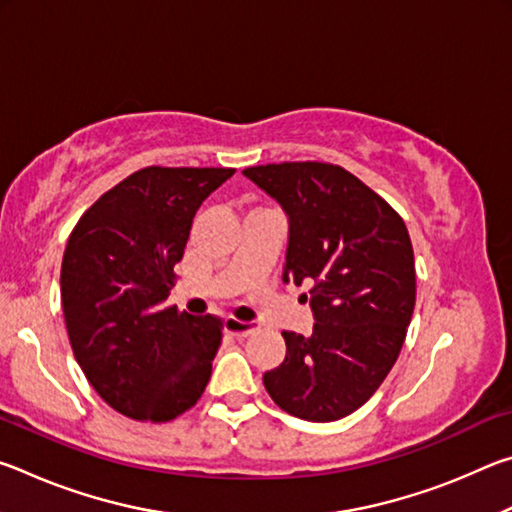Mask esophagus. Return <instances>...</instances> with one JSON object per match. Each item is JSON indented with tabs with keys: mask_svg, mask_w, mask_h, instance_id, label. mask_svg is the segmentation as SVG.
<instances>
[{
	"mask_svg": "<svg viewBox=\"0 0 512 512\" xmlns=\"http://www.w3.org/2000/svg\"><path fill=\"white\" fill-rule=\"evenodd\" d=\"M225 332L237 336V339H246V336H253L257 332V325L244 323V320H237V318H228L225 320Z\"/></svg>",
	"mask_w": 512,
	"mask_h": 512,
	"instance_id": "obj_1",
	"label": "esophagus"
}]
</instances>
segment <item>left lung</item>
Listing matches in <instances>:
<instances>
[{
	"instance_id": "1",
	"label": "left lung",
	"mask_w": 512,
	"mask_h": 512,
	"mask_svg": "<svg viewBox=\"0 0 512 512\" xmlns=\"http://www.w3.org/2000/svg\"><path fill=\"white\" fill-rule=\"evenodd\" d=\"M289 214L284 282H314V334L282 332L287 357L264 372L282 411L334 422L375 395L400 357L415 307L409 230L357 176L329 162L244 169Z\"/></svg>"
}]
</instances>
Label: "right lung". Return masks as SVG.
Here are the masks:
<instances>
[{
    "mask_svg": "<svg viewBox=\"0 0 512 512\" xmlns=\"http://www.w3.org/2000/svg\"><path fill=\"white\" fill-rule=\"evenodd\" d=\"M235 169L144 167L99 196L67 239L60 298L69 345L101 400L169 422L201 400L219 316L167 305L194 214Z\"/></svg>",
    "mask_w": 512,
    "mask_h": 512,
    "instance_id": "obj_1",
    "label": "right lung"
}]
</instances>
